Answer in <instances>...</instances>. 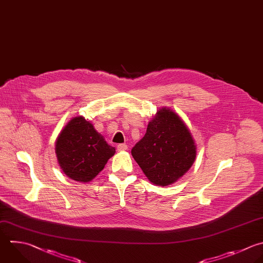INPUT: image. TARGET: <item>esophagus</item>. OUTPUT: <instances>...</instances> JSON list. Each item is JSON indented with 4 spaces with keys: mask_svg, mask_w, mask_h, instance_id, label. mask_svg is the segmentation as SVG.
I'll use <instances>...</instances> for the list:
<instances>
[{
    "mask_svg": "<svg viewBox=\"0 0 263 263\" xmlns=\"http://www.w3.org/2000/svg\"><path fill=\"white\" fill-rule=\"evenodd\" d=\"M127 145H125V144H119V145H117V150L118 151H125V150H127Z\"/></svg>",
    "mask_w": 263,
    "mask_h": 263,
    "instance_id": "esophagus-1",
    "label": "esophagus"
}]
</instances>
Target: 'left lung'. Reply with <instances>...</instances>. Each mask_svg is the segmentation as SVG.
Returning <instances> with one entry per match:
<instances>
[{
  "instance_id": "left-lung-1",
  "label": "left lung",
  "mask_w": 263,
  "mask_h": 263,
  "mask_svg": "<svg viewBox=\"0 0 263 263\" xmlns=\"http://www.w3.org/2000/svg\"><path fill=\"white\" fill-rule=\"evenodd\" d=\"M132 155L148 180L158 186L175 183L193 164L194 140L178 114L161 108L149 122Z\"/></svg>"
}]
</instances>
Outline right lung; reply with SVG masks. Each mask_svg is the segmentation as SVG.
Segmentation results:
<instances>
[{"mask_svg": "<svg viewBox=\"0 0 263 263\" xmlns=\"http://www.w3.org/2000/svg\"><path fill=\"white\" fill-rule=\"evenodd\" d=\"M55 153L61 168L69 178L87 183L105 167L115 154V148L108 145L89 121L78 116L61 132Z\"/></svg>", "mask_w": 263, "mask_h": 263, "instance_id": "1", "label": "right lung"}]
</instances>
